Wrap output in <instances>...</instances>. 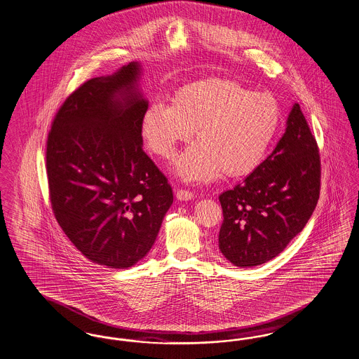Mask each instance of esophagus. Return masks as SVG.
Instances as JSON below:
<instances>
[{
	"label": "esophagus",
	"mask_w": 359,
	"mask_h": 359,
	"mask_svg": "<svg viewBox=\"0 0 359 359\" xmlns=\"http://www.w3.org/2000/svg\"><path fill=\"white\" fill-rule=\"evenodd\" d=\"M176 198H177V201H191L194 198V194L191 191H186V189H177Z\"/></svg>",
	"instance_id": "34e87169"
}]
</instances>
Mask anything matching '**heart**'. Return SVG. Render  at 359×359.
Returning <instances> with one entry per match:
<instances>
[{
	"label": "heart",
	"mask_w": 359,
	"mask_h": 359,
	"mask_svg": "<svg viewBox=\"0 0 359 359\" xmlns=\"http://www.w3.org/2000/svg\"><path fill=\"white\" fill-rule=\"evenodd\" d=\"M278 102L226 79H205L175 90L172 104L151 102L142 115L140 133L163 158H175L177 145L192 144L176 163L187 183L211 182L224 172L241 177L264 160L279 128Z\"/></svg>",
	"instance_id": "1"
}]
</instances>
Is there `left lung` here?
Listing matches in <instances>:
<instances>
[{
    "mask_svg": "<svg viewBox=\"0 0 359 359\" xmlns=\"http://www.w3.org/2000/svg\"><path fill=\"white\" fill-rule=\"evenodd\" d=\"M319 187L318 145L295 102L271 155L243 183L219 196L224 217L220 252L241 269L278 257L313 215Z\"/></svg>",
    "mask_w": 359,
    "mask_h": 359,
    "instance_id": "1",
    "label": "left lung"
}]
</instances>
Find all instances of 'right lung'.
Returning a JSON list of instances; mask_svg holds the SVG:
<instances>
[{
	"mask_svg": "<svg viewBox=\"0 0 359 359\" xmlns=\"http://www.w3.org/2000/svg\"><path fill=\"white\" fill-rule=\"evenodd\" d=\"M142 73L132 61L88 80L58 109L46 144L60 227L84 257L111 269L132 267L149 252L173 201L143 151Z\"/></svg>",
	"mask_w": 359,
	"mask_h": 359,
	"instance_id": "1",
	"label": "right lung"
}]
</instances>
